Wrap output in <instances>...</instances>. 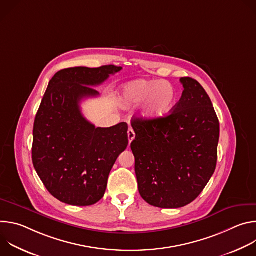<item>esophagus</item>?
Wrapping results in <instances>:
<instances>
[{"mask_svg": "<svg viewBox=\"0 0 256 256\" xmlns=\"http://www.w3.org/2000/svg\"><path fill=\"white\" fill-rule=\"evenodd\" d=\"M128 140H130V142H132L134 140L136 134H134V130L132 128H128Z\"/></svg>", "mask_w": 256, "mask_h": 256, "instance_id": "obj_1", "label": "esophagus"}]
</instances>
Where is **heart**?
I'll return each instance as SVG.
<instances>
[{
	"label": "heart",
	"mask_w": 256,
	"mask_h": 256,
	"mask_svg": "<svg viewBox=\"0 0 256 256\" xmlns=\"http://www.w3.org/2000/svg\"><path fill=\"white\" fill-rule=\"evenodd\" d=\"M176 91L163 81L138 80L124 85L120 94V103L124 108L144 104L142 116L149 120L166 116L176 103Z\"/></svg>",
	"instance_id": "b5f03b06"
}]
</instances>
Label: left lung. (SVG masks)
Here are the masks:
<instances>
[{
  "label": "left lung",
  "instance_id": "left-lung-1",
  "mask_svg": "<svg viewBox=\"0 0 256 256\" xmlns=\"http://www.w3.org/2000/svg\"><path fill=\"white\" fill-rule=\"evenodd\" d=\"M180 82L184 90L169 116L132 120L138 192L162 208L194 202L212 176L218 158L220 124L212 103L196 80Z\"/></svg>",
  "mask_w": 256,
  "mask_h": 256
}]
</instances>
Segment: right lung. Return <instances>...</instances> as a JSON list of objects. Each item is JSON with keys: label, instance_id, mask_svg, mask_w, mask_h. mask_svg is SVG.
<instances>
[{"label": "right lung", "instance_id": "obj_1", "mask_svg": "<svg viewBox=\"0 0 256 256\" xmlns=\"http://www.w3.org/2000/svg\"><path fill=\"white\" fill-rule=\"evenodd\" d=\"M122 68L76 66L50 81L33 126L32 162L42 184L58 200L78 206L99 202L118 157L128 147V124L95 128L80 102L97 97L92 87Z\"/></svg>", "mask_w": 256, "mask_h": 256}]
</instances>
